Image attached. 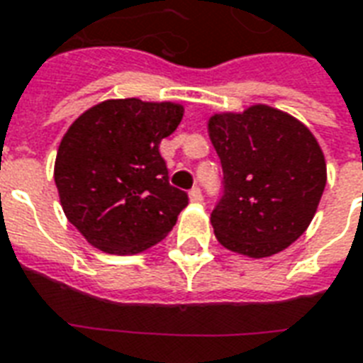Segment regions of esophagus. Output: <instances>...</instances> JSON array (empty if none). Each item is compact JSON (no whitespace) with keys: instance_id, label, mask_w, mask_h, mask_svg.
I'll list each match as a JSON object with an SVG mask.
<instances>
[{"instance_id":"obj_1","label":"esophagus","mask_w":363,"mask_h":363,"mask_svg":"<svg viewBox=\"0 0 363 363\" xmlns=\"http://www.w3.org/2000/svg\"><path fill=\"white\" fill-rule=\"evenodd\" d=\"M190 200L194 203H202L203 202V196H202V190L194 186V189L190 190Z\"/></svg>"}]
</instances>
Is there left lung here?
<instances>
[{"label":"left lung","instance_id":"8db88e82","mask_svg":"<svg viewBox=\"0 0 363 363\" xmlns=\"http://www.w3.org/2000/svg\"><path fill=\"white\" fill-rule=\"evenodd\" d=\"M221 160V192L211 211L217 240L250 257L291 246L315 216L327 182L323 152L294 117L267 106L209 119Z\"/></svg>","mask_w":363,"mask_h":363}]
</instances>
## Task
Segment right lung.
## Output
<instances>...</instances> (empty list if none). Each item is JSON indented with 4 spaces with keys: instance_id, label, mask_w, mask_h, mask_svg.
<instances>
[{
    "instance_id": "1",
    "label": "right lung",
    "mask_w": 363,
    "mask_h": 363,
    "mask_svg": "<svg viewBox=\"0 0 363 363\" xmlns=\"http://www.w3.org/2000/svg\"><path fill=\"white\" fill-rule=\"evenodd\" d=\"M182 107L109 99L74 121L59 144L55 184L67 219L107 254H138L173 230L189 194L171 186L161 140Z\"/></svg>"
}]
</instances>
